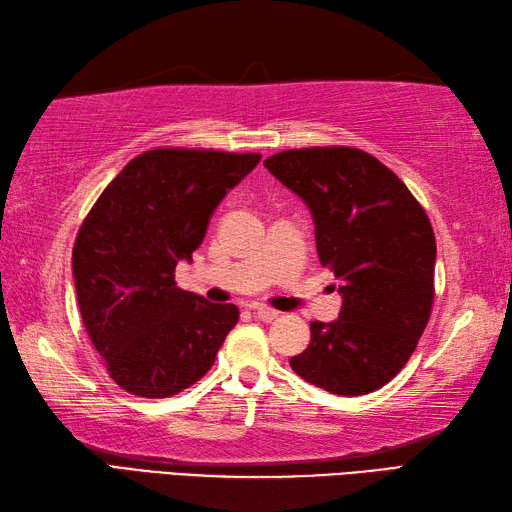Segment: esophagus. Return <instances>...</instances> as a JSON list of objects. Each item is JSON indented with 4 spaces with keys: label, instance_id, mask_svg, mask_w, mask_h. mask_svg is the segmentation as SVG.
Returning <instances> with one entry per match:
<instances>
[{
    "label": "esophagus",
    "instance_id": "34e87169",
    "mask_svg": "<svg viewBox=\"0 0 512 512\" xmlns=\"http://www.w3.org/2000/svg\"><path fill=\"white\" fill-rule=\"evenodd\" d=\"M252 311L260 322H274L278 317V311L269 309V306H265V304H252Z\"/></svg>",
    "mask_w": 512,
    "mask_h": 512
}]
</instances>
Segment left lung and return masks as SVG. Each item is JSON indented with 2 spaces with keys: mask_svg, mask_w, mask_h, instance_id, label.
I'll use <instances>...</instances> for the list:
<instances>
[{
  "mask_svg": "<svg viewBox=\"0 0 512 512\" xmlns=\"http://www.w3.org/2000/svg\"><path fill=\"white\" fill-rule=\"evenodd\" d=\"M265 166L309 206L320 263L339 280V320L311 322L293 372L339 396L392 381L434 304L436 238L427 212L377 157L350 146L271 155Z\"/></svg>",
  "mask_w": 512,
  "mask_h": 512,
  "instance_id": "8db88e82",
  "label": "left lung"
}]
</instances>
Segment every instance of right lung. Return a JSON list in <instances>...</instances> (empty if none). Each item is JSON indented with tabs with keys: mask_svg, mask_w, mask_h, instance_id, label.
Masks as SVG:
<instances>
[{
	"mask_svg": "<svg viewBox=\"0 0 512 512\" xmlns=\"http://www.w3.org/2000/svg\"><path fill=\"white\" fill-rule=\"evenodd\" d=\"M258 153L151 149L102 190L76 234L72 269L85 331L109 377L144 399H166L206 374L238 322L175 282L227 190Z\"/></svg>",
	"mask_w": 512,
	"mask_h": 512,
	"instance_id": "right-lung-1",
	"label": "right lung"
}]
</instances>
